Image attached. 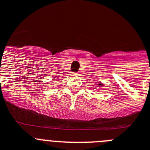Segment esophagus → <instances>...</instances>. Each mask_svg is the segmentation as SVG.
<instances>
[{"mask_svg":"<svg viewBox=\"0 0 150 150\" xmlns=\"http://www.w3.org/2000/svg\"><path fill=\"white\" fill-rule=\"evenodd\" d=\"M73 75L77 76V75H79V73H78V72H74V73H73Z\"/></svg>","mask_w":150,"mask_h":150,"instance_id":"1","label":"esophagus"}]
</instances>
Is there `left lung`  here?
<instances>
[{
	"label": "left lung",
	"mask_w": 150,
	"mask_h": 150,
	"mask_svg": "<svg viewBox=\"0 0 150 150\" xmlns=\"http://www.w3.org/2000/svg\"><path fill=\"white\" fill-rule=\"evenodd\" d=\"M99 85H101V84H99Z\"/></svg>",
	"instance_id": "obj_1"
}]
</instances>
